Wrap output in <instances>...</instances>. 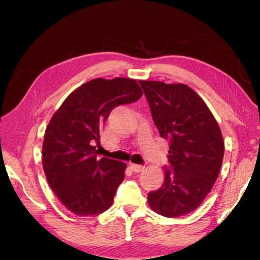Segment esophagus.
<instances>
[{"label": "esophagus", "mask_w": 260, "mask_h": 260, "mask_svg": "<svg viewBox=\"0 0 260 260\" xmlns=\"http://www.w3.org/2000/svg\"><path fill=\"white\" fill-rule=\"evenodd\" d=\"M131 169H132V171H133V172L140 173V172H142V171L144 170V166L136 165V164H131Z\"/></svg>", "instance_id": "esophagus-1"}]
</instances>
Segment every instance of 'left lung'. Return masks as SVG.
Segmentation results:
<instances>
[{
  "mask_svg": "<svg viewBox=\"0 0 260 260\" xmlns=\"http://www.w3.org/2000/svg\"><path fill=\"white\" fill-rule=\"evenodd\" d=\"M140 85L159 135L170 144L164 183L148 193V203L164 217H181L199 208L218 178L225 150L221 131L188 86L143 80Z\"/></svg>",
  "mask_w": 260,
  "mask_h": 260,
  "instance_id": "8db88e82",
  "label": "left lung"
}]
</instances>
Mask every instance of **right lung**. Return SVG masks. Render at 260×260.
Masks as SVG:
<instances>
[{
  "mask_svg": "<svg viewBox=\"0 0 260 260\" xmlns=\"http://www.w3.org/2000/svg\"><path fill=\"white\" fill-rule=\"evenodd\" d=\"M142 95L133 79H93L70 94L52 116L43 140V170L51 190L71 212L96 215L111 206L126 164L98 159L94 144L112 110Z\"/></svg>",
  "mask_w": 260,
  "mask_h": 260,
  "instance_id": "add662e5",
  "label": "right lung"
}]
</instances>
